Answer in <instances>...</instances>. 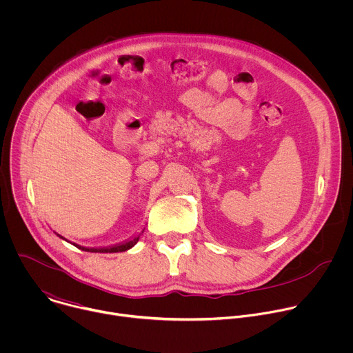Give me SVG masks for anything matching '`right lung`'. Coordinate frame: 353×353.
I'll return each mask as SVG.
<instances>
[{
	"mask_svg": "<svg viewBox=\"0 0 353 353\" xmlns=\"http://www.w3.org/2000/svg\"><path fill=\"white\" fill-rule=\"evenodd\" d=\"M143 230H145V228H143L139 233L134 234L132 237H130V239H127V240H124V241H121V243H116V244L105 245V247H85V245H81V244H77V243H72V241L67 240L64 236H61V234H59V233H56V232H54V233H56L60 239H63V240L71 243L72 245H75L77 248L83 250V251H90V253H121V251H127V250H130L131 247H134V245L138 243V240H139L141 234L143 233Z\"/></svg>",
	"mask_w": 353,
	"mask_h": 353,
	"instance_id": "add662e5",
	"label": "right lung"
}]
</instances>
